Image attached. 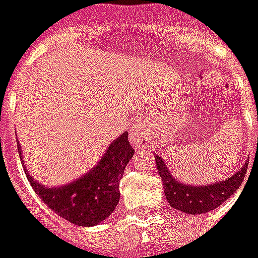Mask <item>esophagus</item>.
<instances>
[{
  "mask_svg": "<svg viewBox=\"0 0 258 258\" xmlns=\"http://www.w3.org/2000/svg\"><path fill=\"white\" fill-rule=\"evenodd\" d=\"M131 138L135 145H148L150 142V133L145 122H138L132 129Z\"/></svg>",
  "mask_w": 258,
  "mask_h": 258,
  "instance_id": "esophagus-1",
  "label": "esophagus"
}]
</instances>
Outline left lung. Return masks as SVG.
Wrapping results in <instances>:
<instances>
[{
	"instance_id": "left-lung-1",
	"label": "left lung",
	"mask_w": 258,
	"mask_h": 258,
	"mask_svg": "<svg viewBox=\"0 0 258 258\" xmlns=\"http://www.w3.org/2000/svg\"><path fill=\"white\" fill-rule=\"evenodd\" d=\"M155 160H156L157 172L163 181L165 195L169 205L176 210L189 214L207 213L224 203L243 183L248 166V163H246L237 173H234L231 177L220 183L217 181L206 186H189L173 179L162 157L155 156Z\"/></svg>"
}]
</instances>
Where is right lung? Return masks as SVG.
Returning <instances> with one entry per match:
<instances>
[{
    "mask_svg": "<svg viewBox=\"0 0 258 258\" xmlns=\"http://www.w3.org/2000/svg\"><path fill=\"white\" fill-rule=\"evenodd\" d=\"M18 152L21 155L20 146ZM133 153L127 132L122 133L89 173L62 187H45L24 170L32 189L52 212L72 224L91 227L115 210L120 198L119 181Z\"/></svg>",
    "mask_w": 258,
    "mask_h": 258,
    "instance_id": "right-lung-1",
    "label": "right lung"
}]
</instances>
